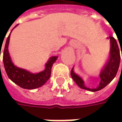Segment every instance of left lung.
Returning <instances> with one entry per match:
<instances>
[{
	"label": "left lung",
	"mask_w": 122,
	"mask_h": 122,
	"mask_svg": "<svg viewBox=\"0 0 122 122\" xmlns=\"http://www.w3.org/2000/svg\"><path fill=\"white\" fill-rule=\"evenodd\" d=\"M9 39H10V34L9 35L6 39L5 47H4V50H3V56L4 67H5V70L9 79L15 83H16L17 85H18L22 88H25V89H35V88L42 86L48 81L50 77L51 68H52L53 63L56 61V58L52 57L49 59L47 63L45 64V69L44 71L36 72V73L30 72L25 69L16 66L13 64L8 50ZM72 77L74 79V81L76 82V83L78 85V86H80L81 88H83V89H86V88L84 86V85L78 81L76 75L74 73L72 74Z\"/></svg>",
	"instance_id": "8db88e82"
}]
</instances>
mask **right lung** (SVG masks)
Here are the masks:
<instances>
[{"instance_id":"add662e5","label":"right lung","mask_w":122,"mask_h":122,"mask_svg":"<svg viewBox=\"0 0 122 122\" xmlns=\"http://www.w3.org/2000/svg\"><path fill=\"white\" fill-rule=\"evenodd\" d=\"M111 39V53H110V58L108 60V61L107 62L106 65L104 66L103 69L102 70V72L100 73V79L101 81L100 83V86L97 88L95 89H88L91 92H97L101 90L102 88L105 87L107 84H108L115 77L118 69L119 68L120 65V60H121V56H120V50L117 45V42L116 39L113 37H110ZM122 51V50H121ZM74 73L73 68L71 71V75L72 74ZM75 74V73H74ZM78 81L83 83V81L81 79H80L76 75Z\"/></svg>"}]
</instances>
